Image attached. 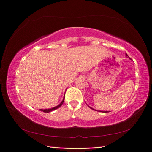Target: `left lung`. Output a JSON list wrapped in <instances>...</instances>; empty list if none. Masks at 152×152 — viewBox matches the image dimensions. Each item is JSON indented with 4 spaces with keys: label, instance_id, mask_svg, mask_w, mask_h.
<instances>
[{
    "label": "left lung",
    "instance_id": "obj_1",
    "mask_svg": "<svg viewBox=\"0 0 152 152\" xmlns=\"http://www.w3.org/2000/svg\"><path fill=\"white\" fill-rule=\"evenodd\" d=\"M126 56H128V55H127V54H126ZM88 107H89V108H91V109H93V110H94L93 108H91V107H89V106H88ZM100 112H102V113H108V111H100Z\"/></svg>",
    "mask_w": 152,
    "mask_h": 152
}]
</instances>
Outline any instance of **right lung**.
Here are the masks:
<instances>
[{
  "label": "right lung",
  "instance_id": "right-lung-1",
  "mask_svg": "<svg viewBox=\"0 0 152 152\" xmlns=\"http://www.w3.org/2000/svg\"><path fill=\"white\" fill-rule=\"evenodd\" d=\"M64 99H65V97L64 98V99H63V101H61V102L60 103V104H59V105H58V106H57V107H53V108H50V109H40V110H41V111H43V112H44V113H50V112H51V111L56 110V109H57V108H59V107H61V106L63 104V103H64Z\"/></svg>",
  "mask_w": 152,
  "mask_h": 152
}]
</instances>
